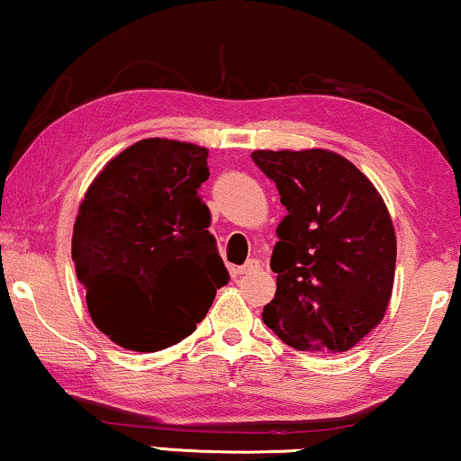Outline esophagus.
<instances>
[{"instance_id": "1", "label": "esophagus", "mask_w": 461, "mask_h": 461, "mask_svg": "<svg viewBox=\"0 0 461 461\" xmlns=\"http://www.w3.org/2000/svg\"><path fill=\"white\" fill-rule=\"evenodd\" d=\"M259 270V262L258 259H247V262L243 266H239V275H251V272Z\"/></svg>"}]
</instances>
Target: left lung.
Listing matches in <instances>:
<instances>
[{
    "label": "left lung",
    "mask_w": 461,
    "mask_h": 461,
    "mask_svg": "<svg viewBox=\"0 0 461 461\" xmlns=\"http://www.w3.org/2000/svg\"><path fill=\"white\" fill-rule=\"evenodd\" d=\"M286 216L270 258L276 293L262 320L299 351H349L384 318L397 239L389 210L349 159L329 149H258Z\"/></svg>",
    "instance_id": "1"
}]
</instances>
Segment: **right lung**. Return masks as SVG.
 <instances>
[{"instance_id": "right-lung-1", "label": "right lung", "mask_w": 461, "mask_h": 461, "mask_svg": "<svg viewBox=\"0 0 461 461\" xmlns=\"http://www.w3.org/2000/svg\"><path fill=\"white\" fill-rule=\"evenodd\" d=\"M208 149L143 139L93 178L72 230V262L93 324L131 351H159L197 329L229 283L199 197Z\"/></svg>"}]
</instances>
